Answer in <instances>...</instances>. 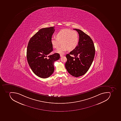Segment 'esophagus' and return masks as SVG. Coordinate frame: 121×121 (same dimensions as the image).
<instances>
[{"instance_id": "esophagus-1", "label": "esophagus", "mask_w": 121, "mask_h": 121, "mask_svg": "<svg viewBox=\"0 0 121 121\" xmlns=\"http://www.w3.org/2000/svg\"><path fill=\"white\" fill-rule=\"evenodd\" d=\"M63 56H64V55H62V54H60V57H63Z\"/></svg>"}]
</instances>
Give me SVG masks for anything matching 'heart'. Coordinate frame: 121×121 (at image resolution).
Masks as SVG:
<instances>
[{
    "mask_svg": "<svg viewBox=\"0 0 121 121\" xmlns=\"http://www.w3.org/2000/svg\"><path fill=\"white\" fill-rule=\"evenodd\" d=\"M56 38L52 37L50 43L53 48H58L55 52L63 54L68 50H72L76 48L79 43V37L78 33L75 30L68 29H63L56 34Z\"/></svg>",
    "mask_w": 121,
    "mask_h": 121,
    "instance_id": "1",
    "label": "heart"
}]
</instances>
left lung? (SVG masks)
<instances>
[{
  "mask_svg": "<svg viewBox=\"0 0 121 121\" xmlns=\"http://www.w3.org/2000/svg\"><path fill=\"white\" fill-rule=\"evenodd\" d=\"M73 30L78 33L79 41L76 48L66 55L65 67L70 74L77 78L88 71L94 60L95 49L92 39L88 35L79 29ZM70 54L75 57L71 56Z\"/></svg>",
  "mask_w": 121,
  "mask_h": 121,
  "instance_id": "8db88e82",
  "label": "left lung"
}]
</instances>
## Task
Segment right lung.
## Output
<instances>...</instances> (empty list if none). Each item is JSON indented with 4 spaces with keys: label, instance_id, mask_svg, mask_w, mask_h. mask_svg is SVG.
<instances>
[{
    "label": "right lung",
    "instance_id": "right-lung-1",
    "mask_svg": "<svg viewBox=\"0 0 121 121\" xmlns=\"http://www.w3.org/2000/svg\"><path fill=\"white\" fill-rule=\"evenodd\" d=\"M54 28L40 29L31 38L27 46L26 58L29 66L35 75L42 78H47L52 75L54 62L60 58L59 53L48 56L53 51L50 40Z\"/></svg>",
    "mask_w": 121,
    "mask_h": 121
}]
</instances>
